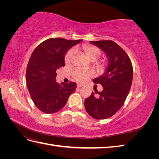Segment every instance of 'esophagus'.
<instances>
[{"label": "esophagus", "instance_id": "obj_1", "mask_svg": "<svg viewBox=\"0 0 159 159\" xmlns=\"http://www.w3.org/2000/svg\"><path fill=\"white\" fill-rule=\"evenodd\" d=\"M84 85V84H78V85H77V87H78V88H81V87H83Z\"/></svg>", "mask_w": 159, "mask_h": 159}]
</instances>
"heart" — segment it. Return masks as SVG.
Here are the masks:
<instances>
[{
  "label": "heart",
  "instance_id": "b5f03b06",
  "mask_svg": "<svg viewBox=\"0 0 159 159\" xmlns=\"http://www.w3.org/2000/svg\"><path fill=\"white\" fill-rule=\"evenodd\" d=\"M83 50L85 52V55L87 56L91 60H97L98 57L102 54V50L99 48L98 47L92 46V45H85L83 47ZM75 53V49L71 48L68 51L66 54L64 60L66 63H69V62L72 60L74 54ZM99 66H102V64L101 62H98ZM93 75V72L91 70H84L81 68H77L73 72V77L74 78L79 81V82H84L91 77Z\"/></svg>",
  "mask_w": 159,
  "mask_h": 159
}]
</instances>
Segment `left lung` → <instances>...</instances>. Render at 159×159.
<instances>
[{
	"instance_id": "1",
	"label": "left lung",
	"mask_w": 159,
	"mask_h": 159,
	"mask_svg": "<svg viewBox=\"0 0 159 159\" xmlns=\"http://www.w3.org/2000/svg\"><path fill=\"white\" fill-rule=\"evenodd\" d=\"M105 52L109 60L105 73L93 80L103 86L102 91H95L86 98V111L95 119H105L123 106L131 89L133 70L131 61L122 48L112 40L90 41Z\"/></svg>"
}]
</instances>
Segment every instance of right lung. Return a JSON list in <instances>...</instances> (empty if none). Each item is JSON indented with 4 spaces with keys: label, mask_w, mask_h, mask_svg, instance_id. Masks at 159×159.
Listing matches in <instances>:
<instances>
[{
    "label": "right lung",
    "mask_w": 159,
    "mask_h": 159,
    "mask_svg": "<svg viewBox=\"0 0 159 159\" xmlns=\"http://www.w3.org/2000/svg\"><path fill=\"white\" fill-rule=\"evenodd\" d=\"M80 42L81 40L49 38L33 51L26 68V84L34 103L42 112H57L65 106L69 96L75 91V82L61 85L56 82V70L65 66L67 51Z\"/></svg>",
    "instance_id": "add662e5"
}]
</instances>
